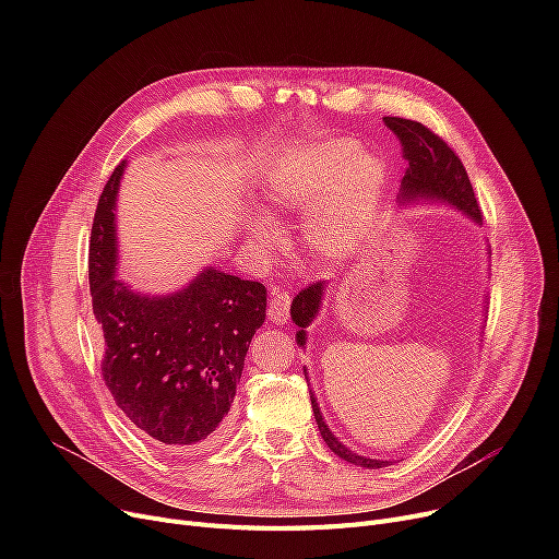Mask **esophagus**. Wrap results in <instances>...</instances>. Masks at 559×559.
<instances>
[{
    "mask_svg": "<svg viewBox=\"0 0 559 559\" xmlns=\"http://www.w3.org/2000/svg\"><path fill=\"white\" fill-rule=\"evenodd\" d=\"M289 295H285V292L272 287V299H270V308H267V314L272 321H276V324H285V321L289 319Z\"/></svg>",
    "mask_w": 559,
    "mask_h": 559,
    "instance_id": "1",
    "label": "esophagus"
}]
</instances>
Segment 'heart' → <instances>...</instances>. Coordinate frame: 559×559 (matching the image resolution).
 <instances>
[{
    "label": "heart",
    "instance_id": "1",
    "mask_svg": "<svg viewBox=\"0 0 559 559\" xmlns=\"http://www.w3.org/2000/svg\"><path fill=\"white\" fill-rule=\"evenodd\" d=\"M385 186L383 160L362 156L360 144L335 138L304 146L285 160L272 174L264 199L272 213L310 215L308 247L321 260L344 262L360 249ZM247 240L253 251L270 253L281 235L272 219L255 215L247 222Z\"/></svg>",
    "mask_w": 559,
    "mask_h": 559
}]
</instances>
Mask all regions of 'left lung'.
<instances>
[{"label":"left lung","mask_w":559,"mask_h":559,"mask_svg":"<svg viewBox=\"0 0 559 559\" xmlns=\"http://www.w3.org/2000/svg\"><path fill=\"white\" fill-rule=\"evenodd\" d=\"M383 122L399 138L403 158L407 163L405 176H403L401 188H399V197H396L401 209H415V205H421V203L447 205V209L462 213L466 219H472L474 224L480 226L483 215L478 209V201L474 197L472 181H468V176H466L460 158L451 152V146L419 122L403 120V117H383ZM326 292H329V283L321 281V283H314V285L306 287L304 292H299L295 301H292L289 317L299 329L295 340L304 350L308 344V326L319 317L321 306H324ZM304 371H306V380L310 383L306 367H304ZM310 401H312L317 428H319L321 437H324L326 447L337 457L356 464V466H365V468H383V466L392 464L390 460H376V457L360 455L356 451H350L346 444H342L340 437L329 428L324 415H321L319 401L312 390H310Z\"/></svg>","instance_id":"1"}]
</instances>
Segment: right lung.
Listing matches in <instances>:
<instances>
[{
	"mask_svg": "<svg viewBox=\"0 0 559 559\" xmlns=\"http://www.w3.org/2000/svg\"><path fill=\"white\" fill-rule=\"evenodd\" d=\"M127 160L99 197L91 235V295L104 331V380L117 407L154 442L194 451L222 437L267 289L213 264L163 295L117 276V192Z\"/></svg>",
	"mask_w": 559,
	"mask_h": 559,
	"instance_id": "obj_1",
	"label": "right lung"
}]
</instances>
